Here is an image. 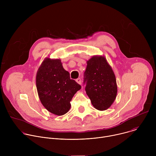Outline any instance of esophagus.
Masks as SVG:
<instances>
[{
  "mask_svg": "<svg viewBox=\"0 0 156 156\" xmlns=\"http://www.w3.org/2000/svg\"><path fill=\"white\" fill-rule=\"evenodd\" d=\"M76 81L78 84H81V78H77V79L76 80Z\"/></svg>",
  "mask_w": 156,
  "mask_h": 156,
  "instance_id": "obj_1",
  "label": "esophagus"
}]
</instances>
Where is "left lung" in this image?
I'll list each match as a JSON object with an SVG mask.
<instances>
[{
	"instance_id": "1",
	"label": "left lung",
	"mask_w": 156,
	"mask_h": 156,
	"mask_svg": "<svg viewBox=\"0 0 156 156\" xmlns=\"http://www.w3.org/2000/svg\"><path fill=\"white\" fill-rule=\"evenodd\" d=\"M83 84L87 95L98 110L107 109L116 98L115 76L104 57L94 56L87 62Z\"/></svg>"
}]
</instances>
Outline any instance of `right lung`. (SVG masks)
Segmentation results:
<instances>
[{"mask_svg": "<svg viewBox=\"0 0 156 156\" xmlns=\"http://www.w3.org/2000/svg\"><path fill=\"white\" fill-rule=\"evenodd\" d=\"M36 87L42 104L50 112L63 115L70 108V101L81 86L62 66L60 59L46 58L36 75Z\"/></svg>", "mask_w": 156, "mask_h": 156, "instance_id": "add662e5", "label": "right lung"}]
</instances>
